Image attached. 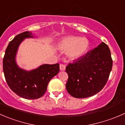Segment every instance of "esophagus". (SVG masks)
Returning a JSON list of instances; mask_svg holds the SVG:
<instances>
[{
  "instance_id": "1",
  "label": "esophagus",
  "mask_w": 125,
  "mask_h": 125,
  "mask_svg": "<svg viewBox=\"0 0 125 125\" xmlns=\"http://www.w3.org/2000/svg\"><path fill=\"white\" fill-rule=\"evenodd\" d=\"M60 70H63V71H64V70H65V65L62 64H61L60 65Z\"/></svg>"
}]
</instances>
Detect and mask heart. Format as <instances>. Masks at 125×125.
<instances>
[{"label": "heart", "mask_w": 125, "mask_h": 125, "mask_svg": "<svg viewBox=\"0 0 125 125\" xmlns=\"http://www.w3.org/2000/svg\"><path fill=\"white\" fill-rule=\"evenodd\" d=\"M63 51H67L70 59H77L83 55L88 47V42L86 38L70 36L64 39L60 44Z\"/></svg>", "instance_id": "1"}]
</instances>
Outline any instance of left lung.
Segmentation results:
<instances>
[{"instance_id": "left-lung-1", "label": "left lung", "mask_w": 125, "mask_h": 125, "mask_svg": "<svg viewBox=\"0 0 125 125\" xmlns=\"http://www.w3.org/2000/svg\"><path fill=\"white\" fill-rule=\"evenodd\" d=\"M113 67L108 46L102 42L65 68L69 78L66 89L76 98H86L96 94L106 85Z\"/></svg>"}]
</instances>
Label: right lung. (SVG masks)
I'll return each instance as SVG.
<instances>
[{"label":"right lung","instance_id":"add662e5","mask_svg":"<svg viewBox=\"0 0 125 125\" xmlns=\"http://www.w3.org/2000/svg\"><path fill=\"white\" fill-rule=\"evenodd\" d=\"M29 37H33L31 32L26 31L10 42L3 59V70L8 85L14 93L23 98L37 99L44 94L49 82L60 71V65L44 64L30 72L20 69L15 62V55L21 42Z\"/></svg>","mask_w":125,"mask_h":125}]
</instances>
